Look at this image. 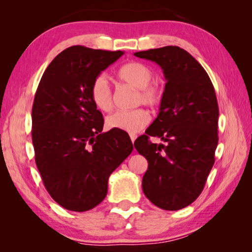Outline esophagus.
I'll return each instance as SVG.
<instances>
[{
    "instance_id": "obj_1",
    "label": "esophagus",
    "mask_w": 252,
    "mask_h": 252,
    "mask_svg": "<svg viewBox=\"0 0 252 252\" xmlns=\"http://www.w3.org/2000/svg\"><path fill=\"white\" fill-rule=\"evenodd\" d=\"M136 135L135 133H130V138H131V141H132V143H133L134 141H135V139H136Z\"/></svg>"
}]
</instances>
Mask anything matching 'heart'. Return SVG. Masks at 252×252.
Here are the masks:
<instances>
[{
  "mask_svg": "<svg viewBox=\"0 0 252 252\" xmlns=\"http://www.w3.org/2000/svg\"><path fill=\"white\" fill-rule=\"evenodd\" d=\"M117 78L122 83L129 84L136 90L135 102L156 108L161 103V90L150 82L153 72L147 64L141 62H129L117 71ZM91 100L102 112H109L113 106L112 90L104 75H99L93 80L90 89ZM150 121V114L142 108L130 111H116L106 117L105 123L110 129L138 132L142 130Z\"/></svg>",
  "mask_w": 252,
  "mask_h": 252,
  "instance_id": "b5f03b06",
  "label": "heart"
}]
</instances>
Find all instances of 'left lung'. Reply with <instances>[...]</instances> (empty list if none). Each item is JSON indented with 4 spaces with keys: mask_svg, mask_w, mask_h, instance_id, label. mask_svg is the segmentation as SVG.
<instances>
[{
    "mask_svg": "<svg viewBox=\"0 0 252 252\" xmlns=\"http://www.w3.org/2000/svg\"><path fill=\"white\" fill-rule=\"evenodd\" d=\"M134 55L156 62L167 81L159 114L147 134L134 141L136 151L148 160L143 193L163 210H180L202 192L215 163L219 119L215 89L201 64L179 46ZM149 136L166 144H152Z\"/></svg>",
    "mask_w": 252,
    "mask_h": 252,
    "instance_id": "8db88e82",
    "label": "left lung"
}]
</instances>
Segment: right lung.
Masks as SVG:
<instances>
[{
  "instance_id": "add662e5",
  "label": "right lung",
  "mask_w": 252,
  "mask_h": 252,
  "mask_svg": "<svg viewBox=\"0 0 252 252\" xmlns=\"http://www.w3.org/2000/svg\"><path fill=\"white\" fill-rule=\"evenodd\" d=\"M122 51L74 45L54 58L42 75L32 108L35 163L55 202L83 212L103 201L110 174L133 150L123 130L102 132L91 84Z\"/></svg>"
}]
</instances>
